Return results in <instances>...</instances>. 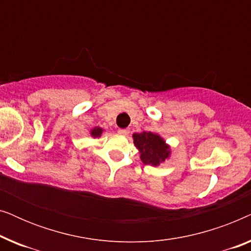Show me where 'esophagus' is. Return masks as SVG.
Wrapping results in <instances>:
<instances>
[{
	"instance_id": "obj_1",
	"label": "esophagus",
	"mask_w": 251,
	"mask_h": 251,
	"mask_svg": "<svg viewBox=\"0 0 251 251\" xmlns=\"http://www.w3.org/2000/svg\"><path fill=\"white\" fill-rule=\"evenodd\" d=\"M119 132L121 133V135H125L126 136L129 133V130L128 129H119Z\"/></svg>"
}]
</instances>
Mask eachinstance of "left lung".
I'll return each instance as SVG.
<instances>
[{"label": "left lung", "mask_w": 251, "mask_h": 251, "mask_svg": "<svg viewBox=\"0 0 251 251\" xmlns=\"http://www.w3.org/2000/svg\"><path fill=\"white\" fill-rule=\"evenodd\" d=\"M132 138L144 164H150L153 167L160 166L170 156V146L157 133L143 131L133 133Z\"/></svg>", "instance_id": "1"}]
</instances>
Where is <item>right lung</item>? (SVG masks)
I'll list each match as a JSON object with an SVG mask.
<instances>
[{"instance_id": "right-lung-1", "label": "right lung", "mask_w": 251, "mask_h": 251, "mask_svg": "<svg viewBox=\"0 0 251 251\" xmlns=\"http://www.w3.org/2000/svg\"><path fill=\"white\" fill-rule=\"evenodd\" d=\"M102 133V129L100 126H95L94 129L90 130V135L94 137V138H97V137H100Z\"/></svg>"}]
</instances>
